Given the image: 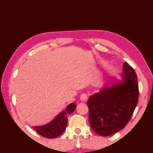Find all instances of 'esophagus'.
<instances>
[{"instance_id": "esophagus-1", "label": "esophagus", "mask_w": 153, "mask_h": 153, "mask_svg": "<svg viewBox=\"0 0 153 153\" xmlns=\"http://www.w3.org/2000/svg\"><path fill=\"white\" fill-rule=\"evenodd\" d=\"M88 99V95L86 94H82L80 96V100L82 101H85Z\"/></svg>"}]
</instances>
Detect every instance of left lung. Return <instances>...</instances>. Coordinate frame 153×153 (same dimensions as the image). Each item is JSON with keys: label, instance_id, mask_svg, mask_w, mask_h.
I'll return each instance as SVG.
<instances>
[{"label": "left lung", "instance_id": "8db88e82", "mask_svg": "<svg viewBox=\"0 0 153 153\" xmlns=\"http://www.w3.org/2000/svg\"><path fill=\"white\" fill-rule=\"evenodd\" d=\"M123 82L115 83L91 95L88 100L91 127L101 136H109L123 128L138 103L139 86L134 69L125 62Z\"/></svg>", "mask_w": 153, "mask_h": 153}]
</instances>
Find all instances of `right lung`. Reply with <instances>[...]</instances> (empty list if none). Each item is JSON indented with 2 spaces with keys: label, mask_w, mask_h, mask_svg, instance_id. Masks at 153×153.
<instances>
[{
  "label": "right lung",
  "mask_w": 153,
  "mask_h": 153,
  "mask_svg": "<svg viewBox=\"0 0 153 153\" xmlns=\"http://www.w3.org/2000/svg\"><path fill=\"white\" fill-rule=\"evenodd\" d=\"M76 107V105L74 103L70 104L65 111L59 113L52 121L43 126L34 127V130L41 136L46 138H56L64 132L68 123L67 115L72 113Z\"/></svg>",
  "instance_id": "obj_1"
}]
</instances>
